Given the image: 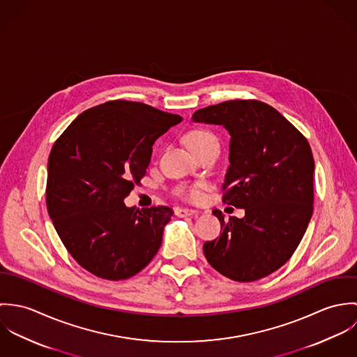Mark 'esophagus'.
<instances>
[{"instance_id":"1","label":"esophagus","mask_w":357,"mask_h":357,"mask_svg":"<svg viewBox=\"0 0 357 357\" xmlns=\"http://www.w3.org/2000/svg\"><path fill=\"white\" fill-rule=\"evenodd\" d=\"M198 210L195 208H188V207H178L176 208V215L178 217H185V215H192V214H197Z\"/></svg>"}]
</instances>
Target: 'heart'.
I'll use <instances>...</instances> for the list:
<instances>
[{"label":"heart","mask_w":357,"mask_h":357,"mask_svg":"<svg viewBox=\"0 0 357 357\" xmlns=\"http://www.w3.org/2000/svg\"><path fill=\"white\" fill-rule=\"evenodd\" d=\"M185 142L188 147L194 151L198 153L201 150L206 149L210 144H217V137L206 129H194L185 136ZM204 184L202 183H194L181 190L183 195L187 197L191 201H201L204 197Z\"/></svg>","instance_id":"obj_1"}]
</instances>
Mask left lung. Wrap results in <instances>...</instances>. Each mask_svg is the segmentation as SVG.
<instances>
[{
	"mask_svg": "<svg viewBox=\"0 0 357 357\" xmlns=\"http://www.w3.org/2000/svg\"><path fill=\"white\" fill-rule=\"evenodd\" d=\"M195 122L231 135L222 202L245 208L204 245L208 264L236 282H255L283 266L298 248L313 213L314 160L305 136L266 102L228 100L195 111Z\"/></svg>",
	"mask_w": 357,
	"mask_h": 357,
	"instance_id": "8db88e82",
	"label": "left lung"
}]
</instances>
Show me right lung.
Returning a JSON list of instances; mask_svg holds the SVG:
<instances>
[{"mask_svg": "<svg viewBox=\"0 0 357 357\" xmlns=\"http://www.w3.org/2000/svg\"><path fill=\"white\" fill-rule=\"evenodd\" d=\"M181 119L144 102L109 100L79 114L54 142L48 213L67 252L95 276L132 278L158 253L173 210H139L123 199L146 176L155 140Z\"/></svg>", "mask_w": 357, "mask_h": 357, "instance_id": "add662e5", "label": "right lung"}]
</instances>
